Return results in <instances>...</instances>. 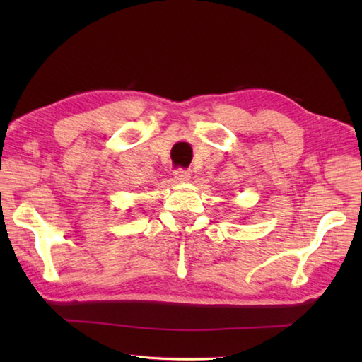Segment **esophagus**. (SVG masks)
<instances>
[{"label":"esophagus","mask_w":362,"mask_h":362,"mask_svg":"<svg viewBox=\"0 0 362 362\" xmlns=\"http://www.w3.org/2000/svg\"><path fill=\"white\" fill-rule=\"evenodd\" d=\"M189 177H191V173L188 171V169H183V168L174 169V179L177 182H187V180H189Z\"/></svg>","instance_id":"esophagus-1"}]
</instances>
